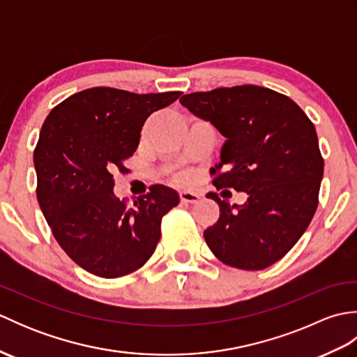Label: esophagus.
Segmentation results:
<instances>
[{
  "label": "esophagus",
  "instance_id": "esophagus-1",
  "mask_svg": "<svg viewBox=\"0 0 357 357\" xmlns=\"http://www.w3.org/2000/svg\"><path fill=\"white\" fill-rule=\"evenodd\" d=\"M179 198L183 202H190L195 204L201 199V195L196 193V192H181L179 193Z\"/></svg>",
  "mask_w": 357,
  "mask_h": 357
}]
</instances>
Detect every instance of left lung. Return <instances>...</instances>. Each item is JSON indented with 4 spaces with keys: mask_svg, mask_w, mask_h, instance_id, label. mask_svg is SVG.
<instances>
[{
    "mask_svg": "<svg viewBox=\"0 0 357 357\" xmlns=\"http://www.w3.org/2000/svg\"><path fill=\"white\" fill-rule=\"evenodd\" d=\"M179 102L225 138L210 172L213 185L248 195L244 206H230L208 193L221 213L204 239L230 267H270L304 234L319 202L324 159L313 123L288 96L252 84L184 95Z\"/></svg>",
    "mask_w": 357,
    "mask_h": 357,
    "instance_id": "obj_1",
    "label": "left lung"
}]
</instances>
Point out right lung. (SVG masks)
I'll list each match as a JSON object with an SVG mask.
<instances>
[{"label":"right lung","instance_id":"obj_1","mask_svg":"<svg viewBox=\"0 0 357 357\" xmlns=\"http://www.w3.org/2000/svg\"><path fill=\"white\" fill-rule=\"evenodd\" d=\"M179 95L93 87L67 98L44 121L33 151L38 204L58 244L95 276L141 268L161 238L162 216L179 204L165 185L150 187L132 206L113 193V174L128 172L124 161L146 119Z\"/></svg>","mask_w":357,"mask_h":357}]
</instances>
